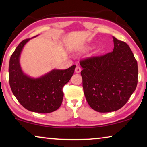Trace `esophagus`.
<instances>
[{"label": "esophagus", "instance_id": "1", "mask_svg": "<svg viewBox=\"0 0 147 147\" xmlns=\"http://www.w3.org/2000/svg\"><path fill=\"white\" fill-rule=\"evenodd\" d=\"M80 71H81V68L79 66H76L75 68V73H80Z\"/></svg>", "mask_w": 147, "mask_h": 147}]
</instances>
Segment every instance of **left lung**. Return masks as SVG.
<instances>
[{
	"label": "left lung",
	"mask_w": 147,
	"mask_h": 147,
	"mask_svg": "<svg viewBox=\"0 0 147 147\" xmlns=\"http://www.w3.org/2000/svg\"><path fill=\"white\" fill-rule=\"evenodd\" d=\"M113 39L112 52L80 61L86 100L92 109L101 113L121 108L138 84V63L132 51L125 42Z\"/></svg>",
	"instance_id": "1"
}]
</instances>
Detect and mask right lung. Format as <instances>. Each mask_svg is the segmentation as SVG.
<instances>
[{
  "label": "right lung",
  "mask_w": 147,
  "mask_h": 147,
  "mask_svg": "<svg viewBox=\"0 0 147 147\" xmlns=\"http://www.w3.org/2000/svg\"><path fill=\"white\" fill-rule=\"evenodd\" d=\"M30 39L21 41L10 57L9 86L14 96L24 108L37 113L53 112L60 107L63 98L62 89L73 75L76 66L65 70L53 69L37 78L26 75L21 68L19 58L23 47Z\"/></svg>",
  "instance_id": "1"
}]
</instances>
